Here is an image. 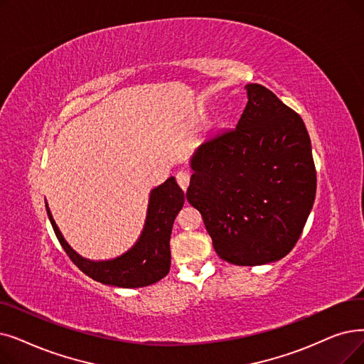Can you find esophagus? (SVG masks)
<instances>
[{
  "mask_svg": "<svg viewBox=\"0 0 364 364\" xmlns=\"http://www.w3.org/2000/svg\"><path fill=\"white\" fill-rule=\"evenodd\" d=\"M176 180L183 191H186V188L188 187V183H191V173H188L187 171H178L176 173Z\"/></svg>",
  "mask_w": 364,
  "mask_h": 364,
  "instance_id": "1",
  "label": "esophagus"
}]
</instances>
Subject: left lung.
I'll return each mask as SVG.
<instances>
[{"instance_id": "left-lung-1", "label": "left lung", "mask_w": 364, "mask_h": 364, "mask_svg": "<svg viewBox=\"0 0 364 364\" xmlns=\"http://www.w3.org/2000/svg\"><path fill=\"white\" fill-rule=\"evenodd\" d=\"M233 129L208 138L192 159L186 198L220 259L238 266L286 257L302 235L317 191L305 123L262 85Z\"/></svg>"}]
</instances>
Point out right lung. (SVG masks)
Listing matches in <instances>:
<instances>
[{
	"label": "right lung",
	"instance_id": "obj_1",
	"mask_svg": "<svg viewBox=\"0 0 364 364\" xmlns=\"http://www.w3.org/2000/svg\"><path fill=\"white\" fill-rule=\"evenodd\" d=\"M184 193L171 177L151 191L149 213L138 242L123 256L107 262H90L71 250L47 208L56 238L71 262L92 279L123 289L146 287L168 275L171 267L169 240L173 220L183 208Z\"/></svg>",
	"mask_w": 364,
	"mask_h": 364
}]
</instances>
